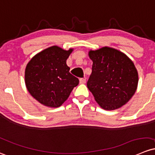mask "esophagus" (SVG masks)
Segmentation results:
<instances>
[{"mask_svg":"<svg viewBox=\"0 0 155 155\" xmlns=\"http://www.w3.org/2000/svg\"><path fill=\"white\" fill-rule=\"evenodd\" d=\"M86 82L85 79H79V84H84Z\"/></svg>","mask_w":155,"mask_h":155,"instance_id":"esophagus-1","label":"esophagus"}]
</instances>
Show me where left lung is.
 I'll return each instance as SVG.
<instances>
[{
    "mask_svg": "<svg viewBox=\"0 0 155 155\" xmlns=\"http://www.w3.org/2000/svg\"><path fill=\"white\" fill-rule=\"evenodd\" d=\"M92 73L87 86L102 108L113 110L125 105L136 92L138 73L133 61L117 49L89 50Z\"/></svg>",
    "mask_w": 155,
    "mask_h": 155,
    "instance_id": "obj_1",
    "label": "left lung"
}]
</instances>
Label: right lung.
I'll use <instances>...</instances> for the list:
<instances>
[{
  "mask_svg": "<svg viewBox=\"0 0 155 155\" xmlns=\"http://www.w3.org/2000/svg\"><path fill=\"white\" fill-rule=\"evenodd\" d=\"M73 51L58 46L45 49L27 63L24 73L26 87L45 106L58 107L68 99L79 79L69 72L66 60Z\"/></svg>",
  "mask_w": 155,
  "mask_h": 155,
  "instance_id": "add662e5",
  "label": "right lung"
}]
</instances>
